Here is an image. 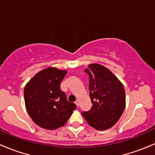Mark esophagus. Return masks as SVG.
<instances>
[{
  "mask_svg": "<svg viewBox=\"0 0 155 155\" xmlns=\"http://www.w3.org/2000/svg\"><path fill=\"white\" fill-rule=\"evenodd\" d=\"M75 104H76V105L77 106V107H79V100H77V101L75 102Z\"/></svg>",
  "mask_w": 155,
  "mask_h": 155,
  "instance_id": "esophagus-1",
  "label": "esophagus"
}]
</instances>
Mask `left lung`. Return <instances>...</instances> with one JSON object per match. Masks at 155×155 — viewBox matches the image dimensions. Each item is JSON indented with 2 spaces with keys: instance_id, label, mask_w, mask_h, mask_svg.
Returning a JSON list of instances; mask_svg holds the SVG:
<instances>
[{
  "instance_id": "8db88e82",
  "label": "left lung",
  "mask_w": 155,
  "mask_h": 155,
  "mask_svg": "<svg viewBox=\"0 0 155 155\" xmlns=\"http://www.w3.org/2000/svg\"><path fill=\"white\" fill-rule=\"evenodd\" d=\"M85 72L89 77L92 107L82 112V116L98 130L109 129L116 124L125 108L124 86L109 69L101 64H90Z\"/></svg>"
}]
</instances>
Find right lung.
<instances>
[{"mask_svg": "<svg viewBox=\"0 0 155 155\" xmlns=\"http://www.w3.org/2000/svg\"><path fill=\"white\" fill-rule=\"evenodd\" d=\"M67 71L54 68L44 69L35 75L24 90L26 109L33 121L46 130L64 126L76 108L68 102L61 83Z\"/></svg>", "mask_w": 155, "mask_h": 155, "instance_id": "obj_1", "label": "right lung"}]
</instances>
